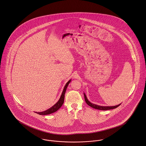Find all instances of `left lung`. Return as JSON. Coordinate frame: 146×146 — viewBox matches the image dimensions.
I'll return each mask as SVG.
<instances>
[{
	"label": "left lung",
	"instance_id": "obj_1",
	"mask_svg": "<svg viewBox=\"0 0 146 146\" xmlns=\"http://www.w3.org/2000/svg\"><path fill=\"white\" fill-rule=\"evenodd\" d=\"M84 100H85V101L86 102V104L89 105L90 106L92 107V108H94L95 109H98V110H110V109H115L116 108H117L119 106H120L121 105L120 104H119L117 105H116V106H100V105H97L96 104H94L91 102H90L87 98L86 95H85V94H84Z\"/></svg>",
	"mask_w": 146,
	"mask_h": 146
}]
</instances>
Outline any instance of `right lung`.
<instances>
[{"label":"right lung","instance_id":"1","mask_svg":"<svg viewBox=\"0 0 146 146\" xmlns=\"http://www.w3.org/2000/svg\"><path fill=\"white\" fill-rule=\"evenodd\" d=\"M71 80H70L69 81H68L66 84H65V87L63 89V92L62 94V95L60 97L59 101L55 104L51 108H50L49 109L46 110V111H42V112H35L36 113H38L39 115H49L50 113H53L55 111H56L57 110H58L63 105V103H64V95H65V91L66 90V88L69 84V83L70 82Z\"/></svg>","mask_w":146,"mask_h":146}]
</instances>
